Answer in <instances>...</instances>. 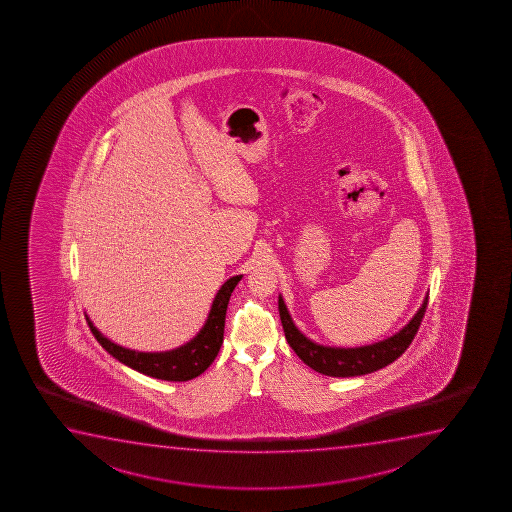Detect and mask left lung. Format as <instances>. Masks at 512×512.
Here are the masks:
<instances>
[{"mask_svg": "<svg viewBox=\"0 0 512 512\" xmlns=\"http://www.w3.org/2000/svg\"><path fill=\"white\" fill-rule=\"evenodd\" d=\"M277 303H279L284 336L305 365L329 377H356V375L377 372L403 355L420 329L421 319L427 312L428 295L425 296L415 317L409 320L401 331L387 337L384 341L360 346V348H332V346L313 343L305 334L298 331V327L289 315L283 296L279 295Z\"/></svg>", "mask_w": 512, "mask_h": 512, "instance_id": "1", "label": "left lung"}]
</instances>
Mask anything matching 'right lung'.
I'll use <instances>...</instances> for the list:
<instances>
[{"label":"right lung","instance_id":"right-lung-1","mask_svg":"<svg viewBox=\"0 0 512 512\" xmlns=\"http://www.w3.org/2000/svg\"><path fill=\"white\" fill-rule=\"evenodd\" d=\"M241 277H229L228 281L221 286L212 301L211 312L205 320L204 327L199 334L190 339L187 344L180 348L159 351V353H145L135 349L123 348L120 344L109 341L97 331L96 325L85 315L87 324L91 327L92 334L109 355L121 361L123 365L137 370V372L154 377V379L168 380V382H187V380L199 377L204 373L212 361L216 360L217 353L221 349L224 337V320L228 310L229 296L240 283Z\"/></svg>","mask_w":512,"mask_h":512}]
</instances>
